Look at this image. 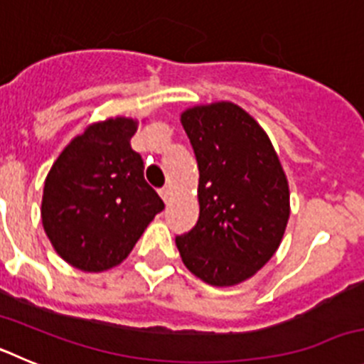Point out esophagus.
Here are the masks:
<instances>
[{
	"label": "esophagus",
	"instance_id": "1",
	"mask_svg": "<svg viewBox=\"0 0 364 364\" xmlns=\"http://www.w3.org/2000/svg\"><path fill=\"white\" fill-rule=\"evenodd\" d=\"M159 193H160V197H162V200L167 204V202H169V198H171V189L162 188Z\"/></svg>",
	"mask_w": 364,
	"mask_h": 364
}]
</instances>
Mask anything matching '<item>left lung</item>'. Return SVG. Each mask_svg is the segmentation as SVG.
I'll use <instances>...</instances> for the list:
<instances>
[{"mask_svg":"<svg viewBox=\"0 0 364 364\" xmlns=\"http://www.w3.org/2000/svg\"><path fill=\"white\" fill-rule=\"evenodd\" d=\"M180 120L200 173V213L176 247L208 284H239L277 252L290 217L288 180L268 134L239 105H198Z\"/></svg>","mask_w":364,"mask_h":364,"instance_id":"8db88e82","label":"left lung"}]
</instances>
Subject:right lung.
<instances>
[{"label":"right lung","instance_id":"right-lung-1","mask_svg":"<svg viewBox=\"0 0 364 364\" xmlns=\"http://www.w3.org/2000/svg\"><path fill=\"white\" fill-rule=\"evenodd\" d=\"M136 122L89 125L62 151L43 188L41 220L58 255L82 272H104L129 255L164 202L131 149Z\"/></svg>","mask_w":364,"mask_h":364}]
</instances>
